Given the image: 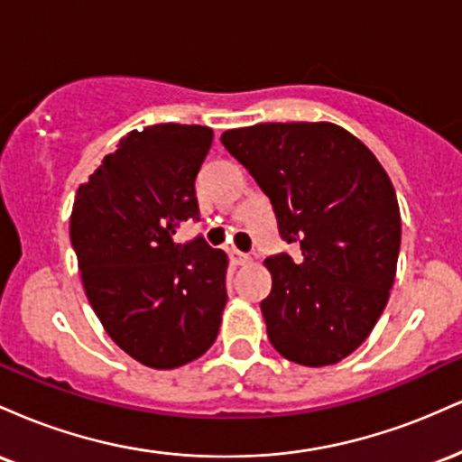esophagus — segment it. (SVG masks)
<instances>
[{"label": "esophagus", "mask_w": 462, "mask_h": 462, "mask_svg": "<svg viewBox=\"0 0 462 462\" xmlns=\"http://www.w3.org/2000/svg\"><path fill=\"white\" fill-rule=\"evenodd\" d=\"M230 261L235 263V264H247L249 261H252V258L247 256V254H243V252H238V249H235L232 247L230 249Z\"/></svg>", "instance_id": "34e87169"}]
</instances>
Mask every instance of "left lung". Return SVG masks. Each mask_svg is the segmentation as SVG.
Returning a JSON list of instances; mask_svg holds the SVG:
<instances>
[{"instance_id": "obj_1", "label": "left lung", "mask_w": 462, "mask_h": 462, "mask_svg": "<svg viewBox=\"0 0 462 462\" xmlns=\"http://www.w3.org/2000/svg\"><path fill=\"white\" fill-rule=\"evenodd\" d=\"M221 143L272 201L280 238L300 245L295 261H264L269 341L306 367L338 363L389 301L402 241L393 184L356 136L326 121L227 130Z\"/></svg>"}]
</instances>
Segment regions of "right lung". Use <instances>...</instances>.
I'll list each match as a JSON object with an SVG mask.
<instances>
[{
    "instance_id": "add662e5",
    "label": "right lung",
    "mask_w": 462,
    "mask_h": 462,
    "mask_svg": "<svg viewBox=\"0 0 462 462\" xmlns=\"http://www.w3.org/2000/svg\"><path fill=\"white\" fill-rule=\"evenodd\" d=\"M213 145L206 125L134 130L78 189L71 245L82 284L110 338L153 369L182 367L215 343L227 301V258L201 236L195 178Z\"/></svg>"
}]
</instances>
